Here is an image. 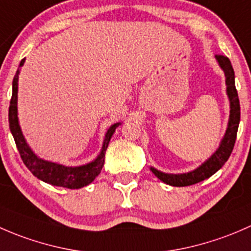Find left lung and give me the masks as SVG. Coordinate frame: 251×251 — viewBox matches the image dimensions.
Here are the masks:
<instances>
[{"instance_id":"8db88e82","label":"left lung","mask_w":251,"mask_h":251,"mask_svg":"<svg viewBox=\"0 0 251 251\" xmlns=\"http://www.w3.org/2000/svg\"><path fill=\"white\" fill-rule=\"evenodd\" d=\"M215 58H216L220 68L224 70L225 77H226V93L229 100V119L228 124H227L226 132H225L224 137L220 142L219 148L214 151V154L210 158H207L201 166L194 169L193 171L184 174H165L151 166V173L155 175L160 181H163L164 183L170 184V186H191V184H196L198 182L209 178L210 176H212L225 165V163L228 160L229 155L233 151L238 126H239L240 121V105L237 90H235L234 70L227 57H225V55H215Z\"/></svg>"}]
</instances>
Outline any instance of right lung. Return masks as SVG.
<instances>
[{
  "mask_svg": "<svg viewBox=\"0 0 251 251\" xmlns=\"http://www.w3.org/2000/svg\"><path fill=\"white\" fill-rule=\"evenodd\" d=\"M24 63L25 59H23L20 62L16 75H14L13 83H12V100L8 111L9 128H11V132L13 135L14 141H16L17 148L19 151L20 156H22L23 163L31 171V174L35 177L46 182V183L70 189L82 188V187L90 184L102 171L108 144H109L111 136L115 132L116 127L121 125V123L113 124L108 128L104 135V140H103L102 149H100L97 158L91 163L80 166H65L62 164L41 159L34 153V151L27 144L22 132V128H20L19 119H18V80H19L20 68L24 65Z\"/></svg>",
  "mask_w": 251,
  "mask_h": 251,
  "instance_id": "1",
  "label": "right lung"
}]
</instances>
